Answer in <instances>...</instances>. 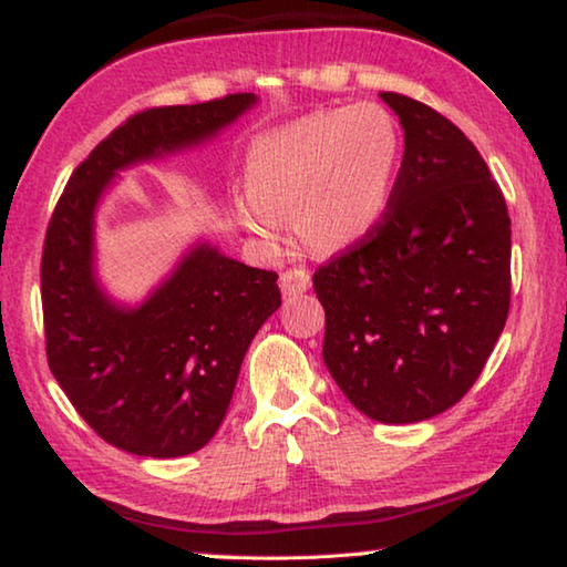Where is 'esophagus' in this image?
<instances>
[{"label":"esophagus","instance_id":"1","mask_svg":"<svg viewBox=\"0 0 567 567\" xmlns=\"http://www.w3.org/2000/svg\"><path fill=\"white\" fill-rule=\"evenodd\" d=\"M310 272L305 270V267H290V270H285L280 275V287L285 295H297V292H307L310 290Z\"/></svg>","mask_w":567,"mask_h":567}]
</instances>
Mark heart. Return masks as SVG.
<instances>
[{"instance_id": "1", "label": "heart", "mask_w": 567, "mask_h": 567, "mask_svg": "<svg viewBox=\"0 0 567 567\" xmlns=\"http://www.w3.org/2000/svg\"><path fill=\"white\" fill-rule=\"evenodd\" d=\"M400 165V132L378 104L312 112L252 140L235 215L260 243H285L287 215L315 252H340L375 233Z\"/></svg>"}]
</instances>
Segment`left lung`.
Returning <instances> with one entry per match:
<instances>
[{
	"label": "left lung",
	"instance_id": "1",
	"mask_svg": "<svg viewBox=\"0 0 567 567\" xmlns=\"http://www.w3.org/2000/svg\"><path fill=\"white\" fill-rule=\"evenodd\" d=\"M405 155L375 233L322 265V360L354 408L405 425L473 388L511 310V217L497 182L453 122L380 92Z\"/></svg>",
	"mask_w": 567,
	"mask_h": 567
}]
</instances>
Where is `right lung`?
<instances>
[{
    "label": "right lung",
    "mask_w": 567,
    "mask_h": 567,
    "mask_svg": "<svg viewBox=\"0 0 567 567\" xmlns=\"http://www.w3.org/2000/svg\"><path fill=\"white\" fill-rule=\"evenodd\" d=\"M257 102L243 92L134 114L74 169L47 227L50 370L94 433L132 455L179 457L213 440L280 287L199 239L145 300H112L94 265L97 207L120 172L205 145Z\"/></svg>",
    "instance_id": "1"
}]
</instances>
